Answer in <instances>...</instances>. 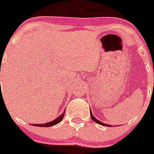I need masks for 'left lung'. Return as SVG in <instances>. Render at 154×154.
<instances>
[{
    "label": "left lung",
    "instance_id": "left-lung-1",
    "mask_svg": "<svg viewBox=\"0 0 154 154\" xmlns=\"http://www.w3.org/2000/svg\"><path fill=\"white\" fill-rule=\"evenodd\" d=\"M90 115H91V119L93 120L94 122H96V123H97V124H100V125H104V126H108V127L111 126L110 125H107V124L103 123V122H100V121H99V120H97V119L95 118L94 116V115H93V114H92V112H91V109H90Z\"/></svg>",
    "mask_w": 154,
    "mask_h": 154
}]
</instances>
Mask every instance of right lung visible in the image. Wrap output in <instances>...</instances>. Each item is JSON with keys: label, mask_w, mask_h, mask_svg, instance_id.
<instances>
[{"label": "right lung", "mask_w": 154, "mask_h": 154, "mask_svg": "<svg viewBox=\"0 0 154 154\" xmlns=\"http://www.w3.org/2000/svg\"><path fill=\"white\" fill-rule=\"evenodd\" d=\"M64 113H65V110L63 111V112L61 115H60L59 116L57 117L56 119L53 120V121H51V122H46V123L45 124H33V125H35V126H39V127H50V126H53V125H57V124L60 123V122L62 121L63 118L64 116Z\"/></svg>", "instance_id": "right-lung-1"}]
</instances>
